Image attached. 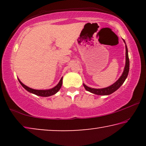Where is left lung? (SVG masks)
I'll return each mask as SVG.
<instances>
[{
    "mask_svg": "<svg viewBox=\"0 0 146 146\" xmlns=\"http://www.w3.org/2000/svg\"><path fill=\"white\" fill-rule=\"evenodd\" d=\"M123 42H124L125 44V42L124 40H123ZM129 70V57H128V51H127V46L125 44V65L124 67V70H123V72L120 78H119L117 80L115 83H113L112 85L108 87L104 88H100V89L92 88L87 86L85 85L84 84H83V86L87 91H88L90 92L92 94H97V95H102V96L110 95L111 94H112L113 92H114L115 91H116L123 84V83L124 82L125 79L127 78V75H128Z\"/></svg>",
    "mask_w": 146,
    "mask_h": 146,
    "instance_id": "left-lung-1",
    "label": "left lung"
}]
</instances>
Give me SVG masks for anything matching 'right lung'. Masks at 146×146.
Segmentation results:
<instances>
[{
	"label": "right lung",
	"instance_id": "1",
	"mask_svg": "<svg viewBox=\"0 0 146 146\" xmlns=\"http://www.w3.org/2000/svg\"><path fill=\"white\" fill-rule=\"evenodd\" d=\"M19 82L23 86V87L24 88L27 90L28 92H29L33 93L34 94H36L37 96H42V97H48V96H52L54 94H55L56 93H57L59 91V90L60 89V88L62 86V78L60 79L59 83L55 87L49 89V90H35L33 88H31L27 86L21 82L19 79Z\"/></svg>",
	"mask_w": 146,
	"mask_h": 146
}]
</instances>
